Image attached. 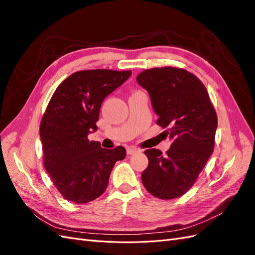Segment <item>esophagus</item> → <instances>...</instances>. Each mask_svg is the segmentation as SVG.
Instances as JSON below:
<instances>
[{
    "label": "esophagus",
    "mask_w": 255,
    "mask_h": 255,
    "mask_svg": "<svg viewBox=\"0 0 255 255\" xmlns=\"http://www.w3.org/2000/svg\"><path fill=\"white\" fill-rule=\"evenodd\" d=\"M140 150L137 149V148H134V146H130V148H128L127 149V153L128 154V155H133V154L139 152Z\"/></svg>",
    "instance_id": "1"
}]
</instances>
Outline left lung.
I'll return each instance as SVG.
<instances>
[{
	"label": "left lung",
	"instance_id": "left-lung-1",
	"mask_svg": "<svg viewBox=\"0 0 255 255\" xmlns=\"http://www.w3.org/2000/svg\"><path fill=\"white\" fill-rule=\"evenodd\" d=\"M136 80L149 92L156 125L168 128L165 132L172 140L166 155L157 149L144 151L149 165L141 174L143 186L159 199L179 198L192 187L212 155L217 114L203 83L185 69H146Z\"/></svg>",
	"mask_w": 255,
	"mask_h": 255
}]
</instances>
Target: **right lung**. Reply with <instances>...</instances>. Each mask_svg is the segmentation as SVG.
Instances as JSON below:
<instances>
[{
	"label": "right lung",
	"mask_w": 255,
	"mask_h": 255,
	"mask_svg": "<svg viewBox=\"0 0 255 255\" xmlns=\"http://www.w3.org/2000/svg\"><path fill=\"white\" fill-rule=\"evenodd\" d=\"M132 71L94 69L72 73L61 82L40 122L43 165L53 185L68 201L84 204L99 198L109 185L116 161L126 157L122 145L103 149L90 141L103 100Z\"/></svg>",
	"instance_id": "1"
}]
</instances>
